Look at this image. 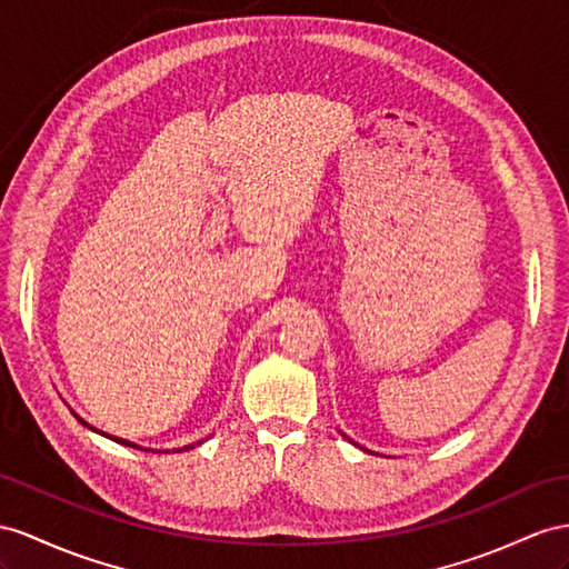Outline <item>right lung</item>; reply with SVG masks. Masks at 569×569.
Segmentation results:
<instances>
[{
  "label": "right lung",
  "mask_w": 569,
  "mask_h": 569,
  "mask_svg": "<svg viewBox=\"0 0 569 569\" xmlns=\"http://www.w3.org/2000/svg\"><path fill=\"white\" fill-rule=\"evenodd\" d=\"M79 418V416H77ZM81 420V418H79ZM81 423L86 426V428H91L89 423H86V420H81ZM91 430H96V428H91ZM96 432H100V430H96ZM100 435H106V432H100ZM106 437H110V440H114V442H120V445H127V447H137L134 442H127V440H122V437H112V435H106ZM189 447H192V445H189ZM189 447H184V449H189ZM139 449V447H137Z\"/></svg>",
  "instance_id": "1"
}]
</instances>
